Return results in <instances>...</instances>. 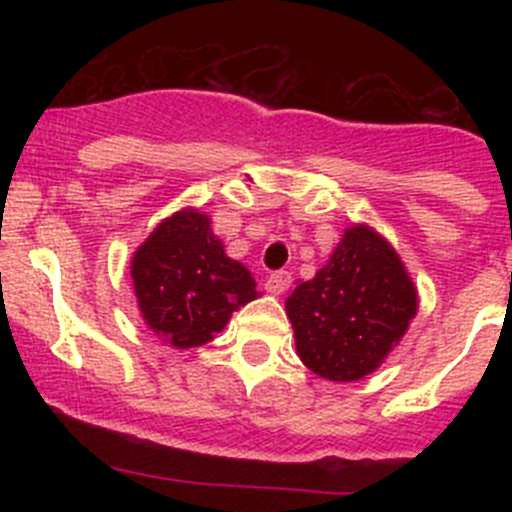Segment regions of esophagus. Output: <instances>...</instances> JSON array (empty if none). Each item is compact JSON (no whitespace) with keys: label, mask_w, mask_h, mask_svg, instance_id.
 <instances>
[{"label":"esophagus","mask_w":512,"mask_h":512,"mask_svg":"<svg viewBox=\"0 0 512 512\" xmlns=\"http://www.w3.org/2000/svg\"><path fill=\"white\" fill-rule=\"evenodd\" d=\"M289 285H292V277H289V272H272V275H267V280H265V289L270 294H275V297L285 294Z\"/></svg>","instance_id":"34e87169"}]
</instances>
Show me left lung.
<instances>
[{
	"mask_svg": "<svg viewBox=\"0 0 512 512\" xmlns=\"http://www.w3.org/2000/svg\"><path fill=\"white\" fill-rule=\"evenodd\" d=\"M297 356L329 381L374 374L418 312V292L399 252L371 225L347 227L314 280L285 302Z\"/></svg>",
	"mask_w": 512,
	"mask_h": 512,
	"instance_id": "obj_1",
	"label": "left lung"
}]
</instances>
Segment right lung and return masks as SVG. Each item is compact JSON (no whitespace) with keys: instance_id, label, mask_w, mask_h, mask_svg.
Returning <instances> with one entry per match:
<instances>
[{"instance_id":"right-lung-1","label":"right lung","mask_w":512,"mask_h":512,"mask_svg":"<svg viewBox=\"0 0 512 512\" xmlns=\"http://www.w3.org/2000/svg\"><path fill=\"white\" fill-rule=\"evenodd\" d=\"M143 322L173 349L213 342L232 312L260 297L255 277L227 257L210 215L183 208L160 220L131 257Z\"/></svg>"}]
</instances>
